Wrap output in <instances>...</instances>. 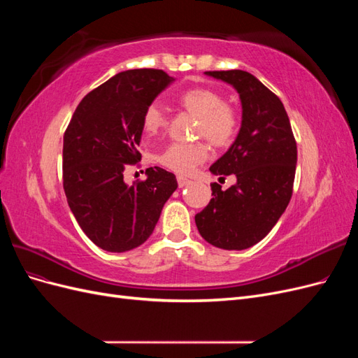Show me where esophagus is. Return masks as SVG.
Masks as SVG:
<instances>
[{"mask_svg":"<svg viewBox=\"0 0 358 358\" xmlns=\"http://www.w3.org/2000/svg\"><path fill=\"white\" fill-rule=\"evenodd\" d=\"M189 183H191V180H189V179L183 178V176H178V185H179V188L187 187V185H189Z\"/></svg>","mask_w":358,"mask_h":358,"instance_id":"1","label":"esophagus"}]
</instances>
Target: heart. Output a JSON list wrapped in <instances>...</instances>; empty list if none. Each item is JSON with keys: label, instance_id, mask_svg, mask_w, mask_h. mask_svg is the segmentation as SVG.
<instances>
[{"label": "heart", "instance_id": "b5f03b06", "mask_svg": "<svg viewBox=\"0 0 358 358\" xmlns=\"http://www.w3.org/2000/svg\"><path fill=\"white\" fill-rule=\"evenodd\" d=\"M179 104L199 117L197 136L206 137L216 148L229 146L233 142L239 117L233 107L224 104L218 92L209 88L188 90L180 94ZM166 122V115L157 104H150L143 113V129L148 134H157ZM208 155L209 149L203 142L170 143L158 155V162L179 175H189Z\"/></svg>", "mask_w": 358, "mask_h": 358}]
</instances>
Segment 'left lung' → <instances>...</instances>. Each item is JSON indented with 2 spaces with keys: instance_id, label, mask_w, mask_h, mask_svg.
<instances>
[{
  "instance_id": "left-lung-1",
  "label": "left lung",
  "mask_w": 358,
  "mask_h": 358,
  "mask_svg": "<svg viewBox=\"0 0 358 358\" xmlns=\"http://www.w3.org/2000/svg\"><path fill=\"white\" fill-rule=\"evenodd\" d=\"M204 74L237 91L242 122L233 145L209 169L215 176L234 175L236 183L225 191L212 183L213 199L196 215V224L206 242L242 251L264 239L285 212L297 145L282 101L255 76L243 70Z\"/></svg>"
}]
</instances>
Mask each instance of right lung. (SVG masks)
Here are the masks:
<instances>
[{
    "instance_id": "1",
    "label": "right lung",
    "mask_w": 358,
    "mask_h": 358,
    "mask_svg": "<svg viewBox=\"0 0 358 358\" xmlns=\"http://www.w3.org/2000/svg\"><path fill=\"white\" fill-rule=\"evenodd\" d=\"M175 80L162 70L115 74L83 96L64 134L62 179L67 201L83 233L107 252H127L152 234L176 176L159 167L128 185L127 166L142 155L143 113Z\"/></svg>"
}]
</instances>
